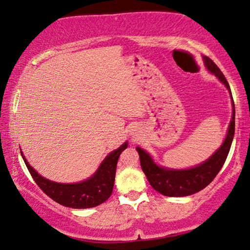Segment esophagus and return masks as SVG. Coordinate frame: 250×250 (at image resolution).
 Segmentation results:
<instances>
[{"label":"esophagus","instance_id":"obj_1","mask_svg":"<svg viewBox=\"0 0 250 250\" xmlns=\"http://www.w3.org/2000/svg\"><path fill=\"white\" fill-rule=\"evenodd\" d=\"M129 132H130V135H131L133 138L135 139H138V137H139V131H138V129L137 128H132V129H130L129 130Z\"/></svg>","mask_w":250,"mask_h":250}]
</instances>
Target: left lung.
I'll list each match as a JSON object with an SVG mask.
<instances>
[{
  "label": "left lung",
  "mask_w": 250,
  "mask_h": 250,
  "mask_svg": "<svg viewBox=\"0 0 250 250\" xmlns=\"http://www.w3.org/2000/svg\"><path fill=\"white\" fill-rule=\"evenodd\" d=\"M204 64L209 73H212L217 78L220 83H222L228 89L231 97L232 103V115L231 121L228 128L226 138L221 146L210 155L208 159L202 163L197 164L196 167L188 168H172L162 167L156 163L152 155L142 147L137 146L136 149L139 154L140 165L144 173L147 177V180L150 186L159 191L160 194L167 197H185L196 194L207 187L213 179L216 177L224 162H226L228 154L230 152V147L234 136V103L232 98L231 89L228 83L226 77L217 65L207 56H203Z\"/></svg>",
  "instance_id": "left-lung-1"
}]
</instances>
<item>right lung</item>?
Here are the masks:
<instances>
[{"mask_svg":"<svg viewBox=\"0 0 250 250\" xmlns=\"http://www.w3.org/2000/svg\"><path fill=\"white\" fill-rule=\"evenodd\" d=\"M126 147L128 142H125L119 148L105 156L93 175L75 184H61L42 177L29 164L22 152L21 156L38 187L54 202L71 208H90L101 205L111 196L119 156Z\"/></svg>","mask_w":250,"mask_h":250,"instance_id":"add662e5","label":"right lung"}]
</instances>
